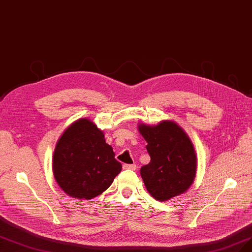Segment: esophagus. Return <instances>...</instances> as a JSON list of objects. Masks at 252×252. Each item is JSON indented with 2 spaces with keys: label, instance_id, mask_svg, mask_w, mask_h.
<instances>
[{
  "label": "esophagus",
  "instance_id": "1",
  "mask_svg": "<svg viewBox=\"0 0 252 252\" xmlns=\"http://www.w3.org/2000/svg\"><path fill=\"white\" fill-rule=\"evenodd\" d=\"M124 169H131V170H135L136 169V165L135 164H124L123 165Z\"/></svg>",
  "mask_w": 252,
  "mask_h": 252
}]
</instances>
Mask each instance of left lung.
I'll return each instance as SVG.
<instances>
[{"mask_svg":"<svg viewBox=\"0 0 252 252\" xmlns=\"http://www.w3.org/2000/svg\"><path fill=\"white\" fill-rule=\"evenodd\" d=\"M151 157L142 166V176L148 192L159 202L184 193L196 175V154L190 138L174 121L164 120L157 125L139 124Z\"/></svg>","mask_w":252,"mask_h":252,"instance_id":"8db88e82","label":"left lung"}]
</instances>
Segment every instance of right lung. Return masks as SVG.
Returning a JSON list of instances; mask_svg holds the SVG:
<instances>
[{"label": "right lung", "instance_id": "1", "mask_svg": "<svg viewBox=\"0 0 252 252\" xmlns=\"http://www.w3.org/2000/svg\"><path fill=\"white\" fill-rule=\"evenodd\" d=\"M122 169L103 132L86 118L70 125L56 145L53 172L69 196L90 200L105 191Z\"/></svg>", "mask_w": 252, "mask_h": 252}]
</instances>
